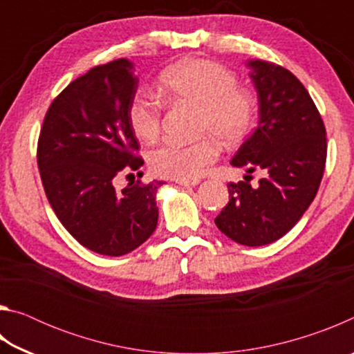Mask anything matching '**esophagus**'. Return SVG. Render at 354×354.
I'll use <instances>...</instances> for the list:
<instances>
[{"label": "esophagus", "mask_w": 354, "mask_h": 354, "mask_svg": "<svg viewBox=\"0 0 354 354\" xmlns=\"http://www.w3.org/2000/svg\"><path fill=\"white\" fill-rule=\"evenodd\" d=\"M176 184L184 185V187H194V185L200 184V179H176Z\"/></svg>", "instance_id": "esophagus-1"}]
</instances>
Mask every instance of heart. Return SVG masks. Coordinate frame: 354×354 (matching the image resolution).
Returning a JSON list of instances; mask_svg holds the SVG:
<instances>
[{
  "mask_svg": "<svg viewBox=\"0 0 354 354\" xmlns=\"http://www.w3.org/2000/svg\"><path fill=\"white\" fill-rule=\"evenodd\" d=\"M159 92L171 103L198 106V133H211L223 145H236L253 127L254 100L239 88L236 75L220 64L206 59L173 64L159 76ZM128 120L137 137L153 140L160 129L162 103L147 91L136 92L128 106ZM217 158V143L205 136L192 142L164 140L151 149L148 160L158 176L196 179Z\"/></svg>",
  "mask_w": 354,
  "mask_h": 354,
  "instance_id": "b5f03b06",
  "label": "heart"
}]
</instances>
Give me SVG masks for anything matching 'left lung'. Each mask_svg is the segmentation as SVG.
Masks as SVG:
<instances>
[{
	"label": "left lung",
	"instance_id": "left-lung-1",
	"mask_svg": "<svg viewBox=\"0 0 354 354\" xmlns=\"http://www.w3.org/2000/svg\"><path fill=\"white\" fill-rule=\"evenodd\" d=\"M259 100V123L231 160L261 171L257 187L230 183V201L215 225L247 247L272 243L289 232L314 201L326 162V131L313 98L279 65L250 61Z\"/></svg>",
	"mask_w": 354,
	"mask_h": 354
}]
</instances>
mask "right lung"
Instances as JSON below:
<instances>
[{
	"instance_id": "right-lung-1",
	"label": "right lung",
	"mask_w": 354,
	"mask_h": 354,
	"mask_svg": "<svg viewBox=\"0 0 354 354\" xmlns=\"http://www.w3.org/2000/svg\"><path fill=\"white\" fill-rule=\"evenodd\" d=\"M128 59L98 65L70 82L48 109L37 145L46 198L82 247L123 256L158 226L156 194L162 181L129 183L117 176L143 165L128 106L139 77Z\"/></svg>"
}]
</instances>
